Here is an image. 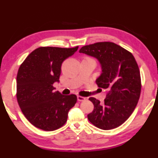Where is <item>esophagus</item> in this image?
<instances>
[{"label": "esophagus", "mask_w": 158, "mask_h": 158, "mask_svg": "<svg viewBox=\"0 0 158 158\" xmlns=\"http://www.w3.org/2000/svg\"><path fill=\"white\" fill-rule=\"evenodd\" d=\"M85 100V97H83V96L81 95H77V100L81 102V101H84Z\"/></svg>", "instance_id": "obj_1"}]
</instances>
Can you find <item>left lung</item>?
<instances>
[{"mask_svg": "<svg viewBox=\"0 0 158 158\" xmlns=\"http://www.w3.org/2000/svg\"><path fill=\"white\" fill-rule=\"evenodd\" d=\"M79 52L100 61L102 73L96 84L106 92L103 103L95 98H89L94 109L88 114V119L102 130L120 126L132 114L141 94L140 71L135 57L129 51L111 42L85 45Z\"/></svg>", "mask_w": 158, "mask_h": 158, "instance_id": "left-lung-1", "label": "left lung"}]
</instances>
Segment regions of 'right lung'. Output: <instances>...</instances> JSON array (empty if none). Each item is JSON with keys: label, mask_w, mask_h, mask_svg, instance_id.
<instances>
[{"label": "right lung", "mask_w": 158, "mask_h": 158, "mask_svg": "<svg viewBox=\"0 0 158 158\" xmlns=\"http://www.w3.org/2000/svg\"><path fill=\"white\" fill-rule=\"evenodd\" d=\"M41 47L32 52L21 64L17 76V100L26 119L39 129L53 131L65 123L76 95L54 91L59 81L61 65L78 49Z\"/></svg>", "instance_id": "add662e5"}]
</instances>
